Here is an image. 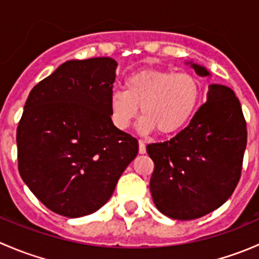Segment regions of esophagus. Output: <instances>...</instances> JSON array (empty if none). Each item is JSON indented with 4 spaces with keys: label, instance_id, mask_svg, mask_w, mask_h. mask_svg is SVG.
Returning <instances> with one entry per match:
<instances>
[{
    "label": "esophagus",
    "instance_id": "obj_1",
    "mask_svg": "<svg viewBox=\"0 0 259 259\" xmlns=\"http://www.w3.org/2000/svg\"><path fill=\"white\" fill-rule=\"evenodd\" d=\"M139 153L140 154L146 153V146H145V143L143 142V140H139Z\"/></svg>",
    "mask_w": 259,
    "mask_h": 259
}]
</instances>
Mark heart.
Here are the masks:
<instances>
[{"mask_svg": "<svg viewBox=\"0 0 259 259\" xmlns=\"http://www.w3.org/2000/svg\"><path fill=\"white\" fill-rule=\"evenodd\" d=\"M200 99V83L189 72L164 69H143L129 75L124 90H114L109 100L111 121L125 130L139 114V129H158L168 135L178 132L190 120Z\"/></svg>", "mask_w": 259, "mask_h": 259, "instance_id": "b5f03b06", "label": "heart"}]
</instances>
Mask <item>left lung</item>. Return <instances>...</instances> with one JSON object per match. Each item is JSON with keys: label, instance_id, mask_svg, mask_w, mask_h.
Listing matches in <instances>:
<instances>
[{"label": "left lung", "instance_id": "8db88e82", "mask_svg": "<svg viewBox=\"0 0 259 259\" xmlns=\"http://www.w3.org/2000/svg\"><path fill=\"white\" fill-rule=\"evenodd\" d=\"M199 76L200 65L187 62ZM247 145V124L233 90L211 83L189 125L170 140L146 146L154 161L150 193L166 217L192 221L215 210L233 194Z\"/></svg>", "mask_w": 259, "mask_h": 259}]
</instances>
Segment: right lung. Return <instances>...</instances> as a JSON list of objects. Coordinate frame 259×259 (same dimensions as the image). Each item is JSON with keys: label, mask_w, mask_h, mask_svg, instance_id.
<instances>
[{"label": "right lung", "mask_w": 259, "mask_h": 259, "mask_svg": "<svg viewBox=\"0 0 259 259\" xmlns=\"http://www.w3.org/2000/svg\"><path fill=\"white\" fill-rule=\"evenodd\" d=\"M116 61L70 60L31 90L17 126L18 171L50 210L79 218L100 209L139 150L111 121Z\"/></svg>", "instance_id": "obj_1"}]
</instances>
